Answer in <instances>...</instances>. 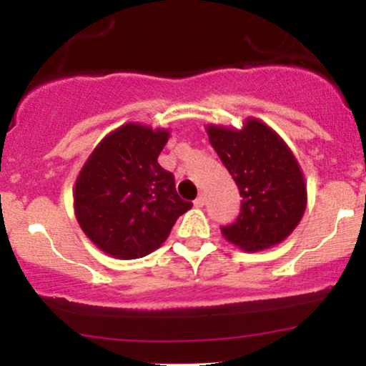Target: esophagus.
I'll return each mask as SVG.
<instances>
[{"instance_id": "1", "label": "esophagus", "mask_w": 366, "mask_h": 366, "mask_svg": "<svg viewBox=\"0 0 366 366\" xmlns=\"http://www.w3.org/2000/svg\"><path fill=\"white\" fill-rule=\"evenodd\" d=\"M204 201H207V197H204V194H199L194 199V204H196V207L201 208V207H204Z\"/></svg>"}]
</instances>
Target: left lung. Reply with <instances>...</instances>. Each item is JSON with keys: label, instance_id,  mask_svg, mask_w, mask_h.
<instances>
[{"label": "left lung", "instance_id": "obj_1", "mask_svg": "<svg viewBox=\"0 0 366 366\" xmlns=\"http://www.w3.org/2000/svg\"><path fill=\"white\" fill-rule=\"evenodd\" d=\"M207 132L242 197L237 220L222 227L224 237L249 253L282 242L306 208L305 177L292 151L256 119L242 129L208 125Z\"/></svg>", "mask_w": 366, "mask_h": 366}]
</instances>
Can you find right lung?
I'll use <instances>...</instances> for the list:
<instances>
[{
    "label": "right lung",
    "instance_id": "1",
    "mask_svg": "<svg viewBox=\"0 0 366 366\" xmlns=\"http://www.w3.org/2000/svg\"><path fill=\"white\" fill-rule=\"evenodd\" d=\"M169 130L125 124L96 146L74 191L75 217L87 237L113 258L136 259L169 237L192 203L158 163Z\"/></svg>",
    "mask_w": 366,
    "mask_h": 366
}]
</instances>
